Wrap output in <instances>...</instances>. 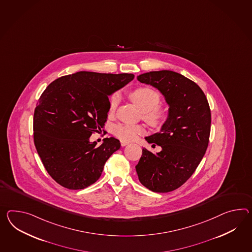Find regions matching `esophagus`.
<instances>
[{
    "mask_svg": "<svg viewBox=\"0 0 252 252\" xmlns=\"http://www.w3.org/2000/svg\"><path fill=\"white\" fill-rule=\"evenodd\" d=\"M120 143H121V146H122V147H126V146H127L129 144V142L124 141V140H121Z\"/></svg>",
    "mask_w": 252,
    "mask_h": 252,
    "instance_id": "34e87169",
    "label": "esophagus"
}]
</instances>
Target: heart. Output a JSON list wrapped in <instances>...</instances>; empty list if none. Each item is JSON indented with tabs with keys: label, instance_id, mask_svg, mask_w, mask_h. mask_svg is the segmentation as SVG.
Here are the masks:
<instances>
[{
	"label": "heart",
	"instance_id": "heart-1",
	"mask_svg": "<svg viewBox=\"0 0 252 252\" xmlns=\"http://www.w3.org/2000/svg\"><path fill=\"white\" fill-rule=\"evenodd\" d=\"M129 98L143 112L144 120L152 126H159L166 120V110L161 105L158 93L149 87H139L128 94ZM119 102L117 94L111 96L109 101V113H114ZM145 129L141 125L118 124L114 127V135L122 140L132 141L144 133Z\"/></svg>",
	"mask_w": 252,
	"mask_h": 252
}]
</instances>
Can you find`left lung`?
<instances>
[{
    "mask_svg": "<svg viewBox=\"0 0 252 252\" xmlns=\"http://www.w3.org/2000/svg\"><path fill=\"white\" fill-rule=\"evenodd\" d=\"M137 80L159 90L169 108L159 132L146 137L162 150L153 154L143 148L136 173L149 190L170 192L190 178L206 153L211 124L209 102L195 82L173 71L149 72Z\"/></svg>",
    "mask_w": 252,
    "mask_h": 252,
    "instance_id": "8db88e82",
    "label": "left lung"
}]
</instances>
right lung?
<instances>
[{
    "instance_id": "right-lung-1",
    "label": "right lung",
    "mask_w": 252,
    "mask_h": 252,
    "mask_svg": "<svg viewBox=\"0 0 252 252\" xmlns=\"http://www.w3.org/2000/svg\"><path fill=\"white\" fill-rule=\"evenodd\" d=\"M133 74L81 71L52 82L38 100L33 141L46 171L68 189H83L100 178L121 145L115 137L90 142L106 122L108 96L134 79Z\"/></svg>"
}]
</instances>
